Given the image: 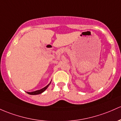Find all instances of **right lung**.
<instances>
[{"mask_svg": "<svg viewBox=\"0 0 121 121\" xmlns=\"http://www.w3.org/2000/svg\"><path fill=\"white\" fill-rule=\"evenodd\" d=\"M50 83H51V82H50V83H49V84L46 86V87H45L44 88L41 89V90H37V91H33V92H27V93L28 94H30V95H38V94H41V93H42L43 92H44L45 91L46 89H47L48 87H49V85L50 84Z\"/></svg>", "mask_w": 121, "mask_h": 121, "instance_id": "obj_1", "label": "right lung"}]
</instances>
